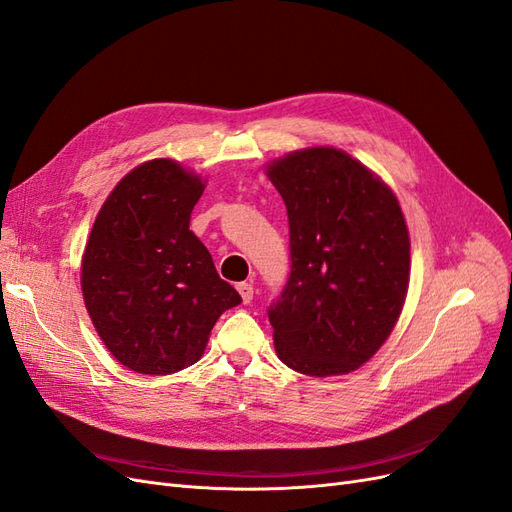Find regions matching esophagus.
I'll return each mask as SVG.
<instances>
[{"instance_id": "34e87169", "label": "esophagus", "mask_w": 512, "mask_h": 512, "mask_svg": "<svg viewBox=\"0 0 512 512\" xmlns=\"http://www.w3.org/2000/svg\"><path fill=\"white\" fill-rule=\"evenodd\" d=\"M237 290H239V294H241L243 303H250V301L254 299V286H252V284L241 282V284H237Z\"/></svg>"}]
</instances>
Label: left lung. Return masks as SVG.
I'll return each mask as SVG.
<instances>
[{
    "label": "left lung",
    "mask_w": 512,
    "mask_h": 512,
    "mask_svg": "<svg viewBox=\"0 0 512 512\" xmlns=\"http://www.w3.org/2000/svg\"><path fill=\"white\" fill-rule=\"evenodd\" d=\"M290 226L292 269L269 307L275 352L299 374L359 369L391 335L410 282V237L397 196L335 147L267 166Z\"/></svg>",
    "instance_id": "1"
}]
</instances>
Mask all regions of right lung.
<instances>
[{
  "mask_svg": "<svg viewBox=\"0 0 512 512\" xmlns=\"http://www.w3.org/2000/svg\"><path fill=\"white\" fill-rule=\"evenodd\" d=\"M205 181L175 160H149L108 194L91 228L81 288L91 322L136 374L194 365L213 324L241 303L190 230Z\"/></svg>",
  "mask_w": 512,
  "mask_h": 512,
  "instance_id": "1",
  "label": "right lung"
}]
</instances>
